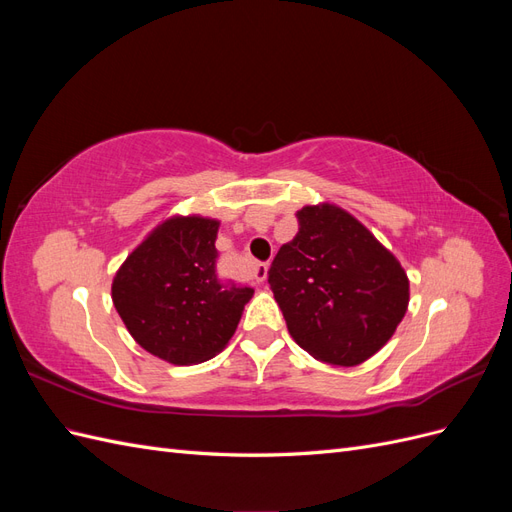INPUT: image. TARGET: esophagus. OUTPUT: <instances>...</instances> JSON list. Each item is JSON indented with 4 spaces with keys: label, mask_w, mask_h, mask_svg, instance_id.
Returning <instances> with one entry per match:
<instances>
[{
    "label": "esophagus",
    "mask_w": 512,
    "mask_h": 512,
    "mask_svg": "<svg viewBox=\"0 0 512 512\" xmlns=\"http://www.w3.org/2000/svg\"><path fill=\"white\" fill-rule=\"evenodd\" d=\"M267 275H269V265H267V262H254V265H252V280L262 284V282L267 280Z\"/></svg>",
    "instance_id": "obj_1"
}]
</instances>
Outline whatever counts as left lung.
<instances>
[{"label":"left lung","instance_id":"obj_1","mask_svg":"<svg viewBox=\"0 0 512 512\" xmlns=\"http://www.w3.org/2000/svg\"><path fill=\"white\" fill-rule=\"evenodd\" d=\"M297 220L299 232L280 247L269 269L288 333L322 363L361 365L406 316L408 275L342 207L307 205Z\"/></svg>","mask_w":512,"mask_h":512}]
</instances>
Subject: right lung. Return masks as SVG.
Wrapping results in <instances>:
<instances>
[{
    "mask_svg": "<svg viewBox=\"0 0 512 512\" xmlns=\"http://www.w3.org/2000/svg\"><path fill=\"white\" fill-rule=\"evenodd\" d=\"M220 222L170 215L138 243L113 277V303L134 342L173 365H196L235 335L254 288L220 282Z\"/></svg>",
    "mask_w": 512,
    "mask_h": 512,
    "instance_id": "1",
    "label": "right lung"
}]
</instances>
